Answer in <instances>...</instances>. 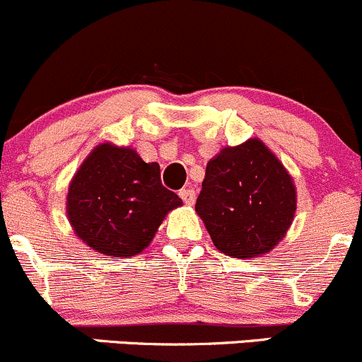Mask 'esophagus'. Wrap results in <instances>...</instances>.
<instances>
[{
	"label": "esophagus",
	"mask_w": 362,
	"mask_h": 362,
	"mask_svg": "<svg viewBox=\"0 0 362 362\" xmlns=\"http://www.w3.org/2000/svg\"><path fill=\"white\" fill-rule=\"evenodd\" d=\"M178 194H180V198L184 199L185 204H192V203L196 202L194 189H182V191L178 192Z\"/></svg>",
	"instance_id": "obj_1"
}]
</instances>
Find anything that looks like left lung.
Listing matches in <instances>:
<instances>
[{
  "label": "left lung",
  "instance_id": "8db88e82",
  "mask_svg": "<svg viewBox=\"0 0 362 362\" xmlns=\"http://www.w3.org/2000/svg\"><path fill=\"white\" fill-rule=\"evenodd\" d=\"M196 211L224 254H268L294 218L293 178L262 141L226 147L208 160Z\"/></svg>",
  "mask_w": 362,
  "mask_h": 362
}]
</instances>
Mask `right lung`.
I'll return each mask as SVG.
<instances>
[{"label":"right lung","instance_id":"right-lung-1","mask_svg":"<svg viewBox=\"0 0 362 362\" xmlns=\"http://www.w3.org/2000/svg\"><path fill=\"white\" fill-rule=\"evenodd\" d=\"M180 204L160 182L158 163H145L129 147L103 144L69 184L68 218L90 249L129 257L152 242L164 215Z\"/></svg>","mask_w":362,"mask_h":362}]
</instances>
